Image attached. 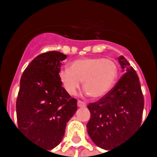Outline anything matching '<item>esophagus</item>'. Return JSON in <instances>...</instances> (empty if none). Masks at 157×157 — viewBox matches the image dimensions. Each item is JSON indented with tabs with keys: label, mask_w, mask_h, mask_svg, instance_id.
Returning <instances> with one entry per match:
<instances>
[{
	"label": "esophagus",
	"mask_w": 157,
	"mask_h": 157,
	"mask_svg": "<svg viewBox=\"0 0 157 157\" xmlns=\"http://www.w3.org/2000/svg\"><path fill=\"white\" fill-rule=\"evenodd\" d=\"M77 106H78L79 108H84V107H86V104L84 103L83 102H82V101H78L77 102Z\"/></svg>",
	"instance_id": "1"
}]
</instances>
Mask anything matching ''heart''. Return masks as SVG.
<instances>
[{
	"label": "heart",
	"mask_w": 157,
	"mask_h": 157,
	"mask_svg": "<svg viewBox=\"0 0 157 157\" xmlns=\"http://www.w3.org/2000/svg\"><path fill=\"white\" fill-rule=\"evenodd\" d=\"M118 71V65L112 59L86 57L72 61L70 68L62 69L59 78L70 95H75L82 82L86 93L98 99L111 90Z\"/></svg>",
	"instance_id": "obj_1"
}]
</instances>
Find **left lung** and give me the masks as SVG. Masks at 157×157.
<instances>
[{
    "label": "left lung",
    "mask_w": 157,
    "mask_h": 157,
    "mask_svg": "<svg viewBox=\"0 0 157 157\" xmlns=\"http://www.w3.org/2000/svg\"><path fill=\"white\" fill-rule=\"evenodd\" d=\"M124 75L103 98L87 106V132L96 145L115 148L141 124L144 97L136 71L124 56L118 57Z\"/></svg>",
    "instance_id": "8db88e82"
}]
</instances>
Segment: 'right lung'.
Segmentation results:
<instances>
[{
  "mask_svg": "<svg viewBox=\"0 0 157 157\" xmlns=\"http://www.w3.org/2000/svg\"><path fill=\"white\" fill-rule=\"evenodd\" d=\"M66 55L49 51L38 55L23 71L16 103L18 128L41 147L61 142L77 100L62 86L59 73Z\"/></svg>",
  "mask_w": 157,
  "mask_h": 157,
  "instance_id": "obj_1",
  "label": "right lung"
}]
</instances>
